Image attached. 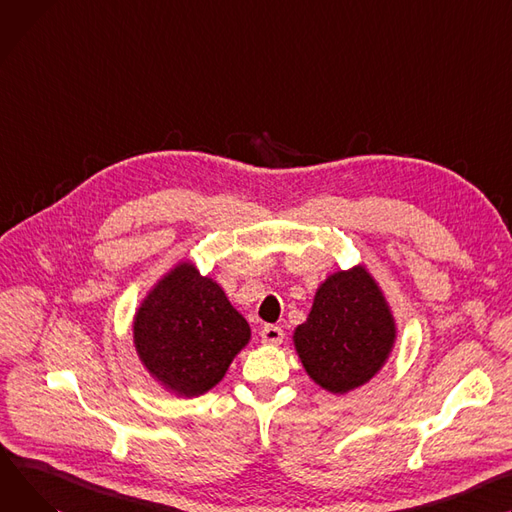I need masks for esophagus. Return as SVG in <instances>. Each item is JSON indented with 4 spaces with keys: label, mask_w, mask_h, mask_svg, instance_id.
<instances>
[{
    "label": "esophagus",
    "mask_w": 512,
    "mask_h": 512,
    "mask_svg": "<svg viewBox=\"0 0 512 512\" xmlns=\"http://www.w3.org/2000/svg\"><path fill=\"white\" fill-rule=\"evenodd\" d=\"M284 339V329L278 325H265L261 329V342L267 346H278Z\"/></svg>",
    "instance_id": "esophagus-1"
}]
</instances>
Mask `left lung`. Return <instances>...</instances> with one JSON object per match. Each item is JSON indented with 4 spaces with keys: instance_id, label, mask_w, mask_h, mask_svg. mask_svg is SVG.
<instances>
[{
    "instance_id": "left-lung-1",
    "label": "left lung",
    "mask_w": 512,
    "mask_h": 512,
    "mask_svg": "<svg viewBox=\"0 0 512 512\" xmlns=\"http://www.w3.org/2000/svg\"><path fill=\"white\" fill-rule=\"evenodd\" d=\"M395 339L391 306L364 265L327 276L315 292L309 317L292 335L306 374L335 395L350 393L377 377Z\"/></svg>"
}]
</instances>
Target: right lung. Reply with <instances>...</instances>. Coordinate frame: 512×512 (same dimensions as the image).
<instances>
[{
	"instance_id": "right-lung-1",
	"label": "right lung",
	"mask_w": 512,
	"mask_h": 512,
	"mask_svg": "<svg viewBox=\"0 0 512 512\" xmlns=\"http://www.w3.org/2000/svg\"><path fill=\"white\" fill-rule=\"evenodd\" d=\"M249 339L247 319L191 261L164 274L133 317L140 362L168 393L187 399L216 387Z\"/></svg>"
}]
</instances>
